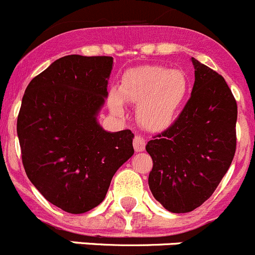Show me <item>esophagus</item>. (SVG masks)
I'll return each instance as SVG.
<instances>
[{
    "mask_svg": "<svg viewBox=\"0 0 255 255\" xmlns=\"http://www.w3.org/2000/svg\"><path fill=\"white\" fill-rule=\"evenodd\" d=\"M144 146H146V141H144L143 137L141 136H134L133 138V147L136 152H142L144 150Z\"/></svg>",
    "mask_w": 255,
    "mask_h": 255,
    "instance_id": "34e87169",
    "label": "esophagus"
}]
</instances>
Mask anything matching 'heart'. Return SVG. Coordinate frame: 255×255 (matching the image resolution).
<instances>
[{
	"instance_id": "obj_1",
	"label": "heart",
	"mask_w": 255,
	"mask_h": 255,
	"mask_svg": "<svg viewBox=\"0 0 255 255\" xmlns=\"http://www.w3.org/2000/svg\"><path fill=\"white\" fill-rule=\"evenodd\" d=\"M189 90L184 71L141 66L123 73L118 91H111L108 103L117 116L125 114V102L138 105L137 118L142 127L151 132H162L176 122Z\"/></svg>"
}]
</instances>
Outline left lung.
<instances>
[{"instance_id": "8db88e82", "label": "left lung", "mask_w": 255, "mask_h": 255, "mask_svg": "<svg viewBox=\"0 0 255 255\" xmlns=\"http://www.w3.org/2000/svg\"><path fill=\"white\" fill-rule=\"evenodd\" d=\"M194 85L176 122L147 142L152 157L148 185L173 213L207 201L230 167L236 150L238 105L224 77L192 57Z\"/></svg>"}]
</instances>
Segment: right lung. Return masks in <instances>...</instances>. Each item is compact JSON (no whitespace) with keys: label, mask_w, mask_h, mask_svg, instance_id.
Listing matches in <instances>:
<instances>
[{"label":"right lung","mask_w":255,"mask_h":255,"mask_svg":"<svg viewBox=\"0 0 255 255\" xmlns=\"http://www.w3.org/2000/svg\"><path fill=\"white\" fill-rule=\"evenodd\" d=\"M113 57H62L27 85L17 137L27 178L47 201L84 213L104 201L112 178L133 155L129 129L98 122Z\"/></svg>","instance_id":"obj_1"}]
</instances>
